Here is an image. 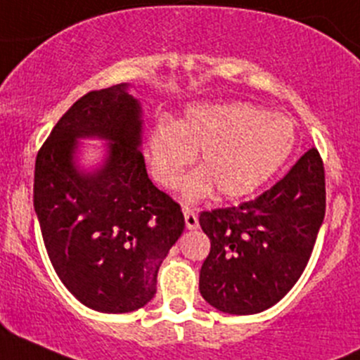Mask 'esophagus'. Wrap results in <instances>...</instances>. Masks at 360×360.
I'll return each mask as SVG.
<instances>
[{
  "mask_svg": "<svg viewBox=\"0 0 360 360\" xmlns=\"http://www.w3.org/2000/svg\"><path fill=\"white\" fill-rule=\"evenodd\" d=\"M183 213H184V220H186V227L188 229H196V227H198V215H196V212L193 210V208L184 207L183 208Z\"/></svg>",
  "mask_w": 360,
  "mask_h": 360,
  "instance_id": "esophagus-1",
  "label": "esophagus"
}]
</instances>
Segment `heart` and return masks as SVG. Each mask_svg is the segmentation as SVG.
<instances>
[{"label":"heart","instance_id":"1","mask_svg":"<svg viewBox=\"0 0 360 360\" xmlns=\"http://www.w3.org/2000/svg\"><path fill=\"white\" fill-rule=\"evenodd\" d=\"M294 141V126L280 114L250 104L198 105L174 126L157 122L145 157L157 184L174 189L200 152L201 171L184 181V198H203L213 188L222 198H240L282 167Z\"/></svg>","mask_w":360,"mask_h":360}]
</instances>
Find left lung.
<instances>
[{
  "instance_id": "1",
  "label": "left lung",
  "mask_w": 360,
  "mask_h": 360,
  "mask_svg": "<svg viewBox=\"0 0 360 360\" xmlns=\"http://www.w3.org/2000/svg\"><path fill=\"white\" fill-rule=\"evenodd\" d=\"M325 210V165L311 148L255 200L201 212L210 239L200 270L205 301L229 314H256L278 302L309 262Z\"/></svg>"
}]
</instances>
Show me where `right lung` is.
<instances>
[{
  "label": "right lung",
  "mask_w": 360,
  "mask_h": 360,
  "mask_svg": "<svg viewBox=\"0 0 360 360\" xmlns=\"http://www.w3.org/2000/svg\"><path fill=\"white\" fill-rule=\"evenodd\" d=\"M140 105L126 85L78 98L39 148L34 208L51 263L86 307L129 313L155 295L157 271L184 231L177 201L153 186L140 152ZM112 141L101 172L72 165L76 138Z\"/></svg>",
  "instance_id": "obj_1"
}]
</instances>
